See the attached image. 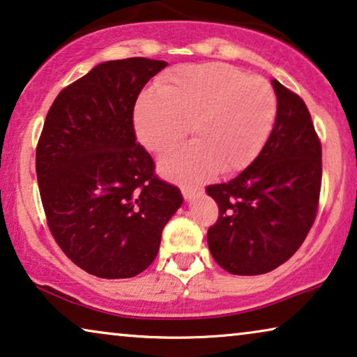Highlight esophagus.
I'll return each mask as SVG.
<instances>
[{
    "label": "esophagus",
    "instance_id": "obj_1",
    "mask_svg": "<svg viewBox=\"0 0 357 357\" xmlns=\"http://www.w3.org/2000/svg\"><path fill=\"white\" fill-rule=\"evenodd\" d=\"M181 192H183L185 200H192L195 195L202 194V189H200V188H183V189H181Z\"/></svg>",
    "mask_w": 357,
    "mask_h": 357
}]
</instances>
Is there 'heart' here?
Here are the masks:
<instances>
[{"mask_svg": "<svg viewBox=\"0 0 357 357\" xmlns=\"http://www.w3.org/2000/svg\"><path fill=\"white\" fill-rule=\"evenodd\" d=\"M277 95L262 77L222 63L184 66L135 102L134 129L150 152L162 153L194 134L192 142L160 160L165 178L194 184L220 169L236 173L255 160L272 134Z\"/></svg>", "mask_w": 357, "mask_h": 357, "instance_id": "b5f03b06", "label": "heart"}]
</instances>
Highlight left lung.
Wrapping results in <instances>:
<instances>
[{
  "label": "left lung",
  "instance_id": "8db88e82",
  "mask_svg": "<svg viewBox=\"0 0 357 357\" xmlns=\"http://www.w3.org/2000/svg\"><path fill=\"white\" fill-rule=\"evenodd\" d=\"M278 113L257 158L228 183L208 185L220 217L207 243L220 267L262 275L304 243L317 215L322 145L299 95L272 80Z\"/></svg>",
  "mask_w": 357,
  "mask_h": 357
}]
</instances>
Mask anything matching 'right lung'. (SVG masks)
<instances>
[{
  "label": "right lung",
  "instance_id": "obj_1",
  "mask_svg": "<svg viewBox=\"0 0 357 357\" xmlns=\"http://www.w3.org/2000/svg\"><path fill=\"white\" fill-rule=\"evenodd\" d=\"M167 66L149 58L98 64L59 92L45 119L35 168L48 228L98 278L144 272L183 204L176 185L155 176L132 121L140 90Z\"/></svg>",
  "mask_w": 357,
  "mask_h": 357
}]
</instances>
